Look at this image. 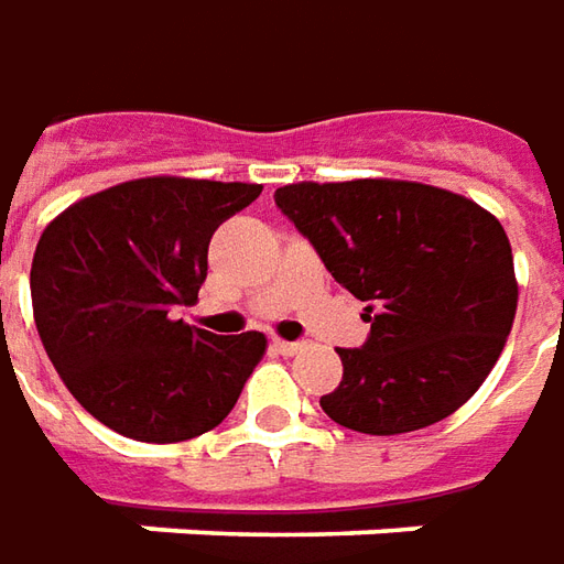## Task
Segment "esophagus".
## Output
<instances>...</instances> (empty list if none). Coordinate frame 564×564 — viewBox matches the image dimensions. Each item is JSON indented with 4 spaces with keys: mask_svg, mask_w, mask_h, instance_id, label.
<instances>
[{
    "mask_svg": "<svg viewBox=\"0 0 564 564\" xmlns=\"http://www.w3.org/2000/svg\"><path fill=\"white\" fill-rule=\"evenodd\" d=\"M274 348L281 351V355H299L302 351V343H286V339H274Z\"/></svg>",
    "mask_w": 564,
    "mask_h": 564,
    "instance_id": "esophagus-1",
    "label": "esophagus"
}]
</instances>
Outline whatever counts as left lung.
Wrapping results in <instances>:
<instances>
[{
    "instance_id": "left-lung-1",
    "label": "left lung",
    "mask_w": 564,
    "mask_h": 564,
    "mask_svg": "<svg viewBox=\"0 0 564 564\" xmlns=\"http://www.w3.org/2000/svg\"><path fill=\"white\" fill-rule=\"evenodd\" d=\"M274 203L361 299L370 336L339 348L343 382L321 398L364 435L416 432L463 408L507 346L519 281L503 225L478 203L401 178L296 182Z\"/></svg>"
}]
</instances>
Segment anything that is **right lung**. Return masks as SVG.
<instances>
[{"instance_id": "1", "label": "right lung", "mask_w": 564, "mask_h": 564, "mask_svg": "<svg viewBox=\"0 0 564 564\" xmlns=\"http://www.w3.org/2000/svg\"><path fill=\"white\" fill-rule=\"evenodd\" d=\"M262 185L132 178L83 197L42 231L30 296L57 377L126 438L175 444L216 429L265 355V333L175 321L206 281L209 237Z\"/></svg>"}]
</instances>
